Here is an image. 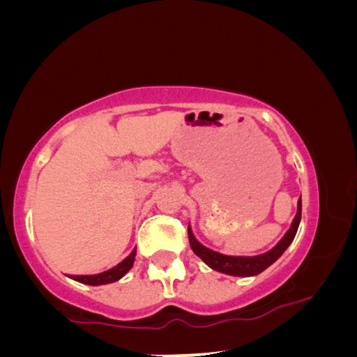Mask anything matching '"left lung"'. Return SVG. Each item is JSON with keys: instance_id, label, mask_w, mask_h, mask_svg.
<instances>
[{"instance_id": "1", "label": "left lung", "mask_w": 357, "mask_h": 357, "mask_svg": "<svg viewBox=\"0 0 357 357\" xmlns=\"http://www.w3.org/2000/svg\"><path fill=\"white\" fill-rule=\"evenodd\" d=\"M301 211L302 204L301 200L298 202V213H296L294 219L291 222V227H289L288 231L285 233L275 247H273L269 252L261 253V255L257 257H228L222 255L219 252H214L208 249V247L202 245L193 236L192 229L189 227V241L192 250L195 252V255L200 257L204 263H206L211 269L219 271V273L228 274V275H238V277H250L263 273L266 268H269L271 264L280 258L283 252L288 249V245L293 243L296 236V231H298L299 222H301Z\"/></svg>"}]
</instances>
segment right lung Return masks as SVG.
Returning <instances> with one entry per match:
<instances>
[{
    "mask_svg": "<svg viewBox=\"0 0 357 357\" xmlns=\"http://www.w3.org/2000/svg\"><path fill=\"white\" fill-rule=\"evenodd\" d=\"M135 253L137 250L134 249L130 252V255L128 258H124L123 261L119 264L114 266V268L104 271V273L100 274H94V275H70V279H74L80 283H84V285H93V287H98V285H107V283H113L119 280L121 277H124L126 274L129 273L132 266H134L135 261Z\"/></svg>",
    "mask_w": 357,
    "mask_h": 357,
    "instance_id": "add662e5",
    "label": "right lung"
}]
</instances>
